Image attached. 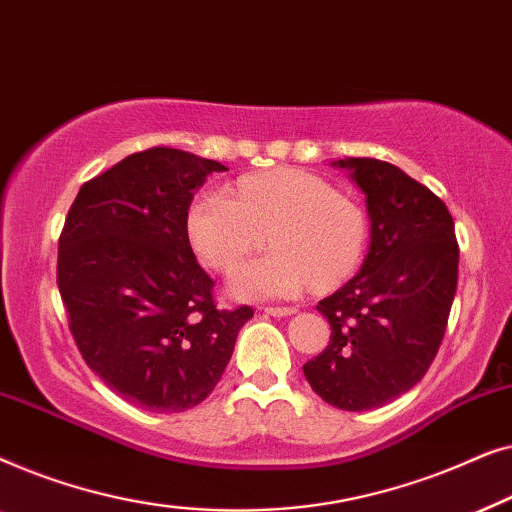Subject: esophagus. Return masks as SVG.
Here are the masks:
<instances>
[{"label": "esophagus", "mask_w": 512, "mask_h": 512, "mask_svg": "<svg viewBox=\"0 0 512 512\" xmlns=\"http://www.w3.org/2000/svg\"><path fill=\"white\" fill-rule=\"evenodd\" d=\"M263 312L268 314V317H291V314H296L298 310L296 307H263Z\"/></svg>", "instance_id": "34e87169"}]
</instances>
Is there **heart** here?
Returning a JSON list of instances; mask_svg holds the SVG:
<instances>
[{
	"label": "heart",
	"mask_w": 512,
	"mask_h": 512,
	"mask_svg": "<svg viewBox=\"0 0 512 512\" xmlns=\"http://www.w3.org/2000/svg\"><path fill=\"white\" fill-rule=\"evenodd\" d=\"M186 240L219 275H235L247 258L268 254L235 279L242 298H289L305 286L328 293L345 284L363 261L368 216L354 198L319 174L275 167L242 174L219 198L188 207Z\"/></svg>",
	"instance_id": "1"
}]
</instances>
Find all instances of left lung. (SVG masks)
Wrapping results in <instances>:
<instances>
[{
  "mask_svg": "<svg viewBox=\"0 0 512 512\" xmlns=\"http://www.w3.org/2000/svg\"><path fill=\"white\" fill-rule=\"evenodd\" d=\"M366 195L370 247L361 270L319 300L331 342L303 373L326 403L361 412L410 391L443 342L457 293L459 247L445 202L401 167L335 160Z\"/></svg>",
  "mask_w": 512,
  "mask_h": 512,
  "instance_id": "1",
  "label": "left lung"
}]
</instances>
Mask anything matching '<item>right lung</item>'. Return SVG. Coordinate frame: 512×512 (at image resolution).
Wrapping results in <instances>:
<instances>
[{"instance_id": "right-lung-1", "label": "right lung", "mask_w": 512, "mask_h": 512, "mask_svg": "<svg viewBox=\"0 0 512 512\" xmlns=\"http://www.w3.org/2000/svg\"><path fill=\"white\" fill-rule=\"evenodd\" d=\"M228 167L153 146L86 181L58 251V289L88 368L153 412H184L219 384L251 307L219 310L186 240V212Z\"/></svg>"}]
</instances>
